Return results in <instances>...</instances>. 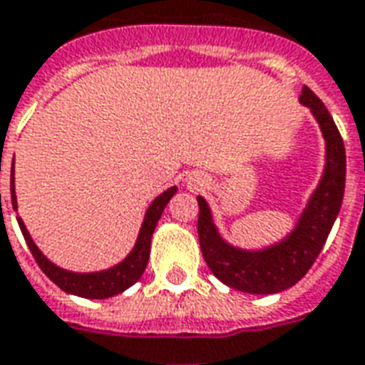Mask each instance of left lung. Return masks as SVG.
Here are the masks:
<instances>
[{"mask_svg": "<svg viewBox=\"0 0 365 365\" xmlns=\"http://www.w3.org/2000/svg\"><path fill=\"white\" fill-rule=\"evenodd\" d=\"M299 102L309 108L319 121L327 143V164L319 187L290 236L263 251L232 247L218 236L207 201L197 197V232L205 261L220 282L242 292L277 294L304 279L323 250L341 210L346 182V153L342 137L325 104L312 88H302Z\"/></svg>", "mask_w": 365, "mask_h": 365, "instance_id": "1", "label": "left lung"}]
</instances>
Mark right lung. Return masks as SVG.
<instances>
[{"label":"right lung","instance_id":"1","mask_svg":"<svg viewBox=\"0 0 365 365\" xmlns=\"http://www.w3.org/2000/svg\"><path fill=\"white\" fill-rule=\"evenodd\" d=\"M175 187H170L168 191H164L162 195H158L153 201V205L148 207L145 220H143L141 232L137 237V244H135L133 251L129 253L128 257L121 261L120 265L112 267L108 271L100 272H71L59 269L53 263H50L48 259L40 253L36 244L32 242L31 234L26 232V226L21 218L19 220V228L23 232L26 245L31 250L32 257L36 259L38 267L44 271L48 279L52 280L53 284H58L63 292L75 294L81 298H91V299H104L110 296L128 290L129 286H133L137 280L141 279L143 271L148 263V255H150V237L155 232L156 224L160 220L162 210L168 205V201L174 197ZM1 197V193H0ZM11 203L13 209L17 210V197H15V187H13V168H11Z\"/></svg>","mask_w":365,"mask_h":365}]
</instances>
